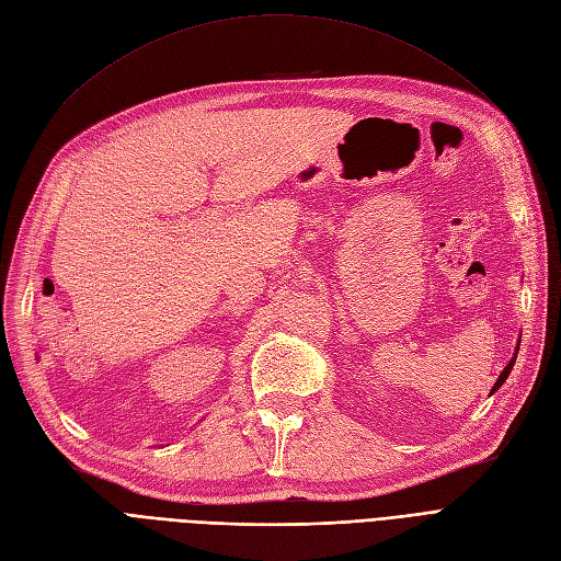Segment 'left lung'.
I'll use <instances>...</instances> for the list:
<instances>
[{
	"label": "left lung",
	"mask_w": 561,
	"mask_h": 561,
	"mask_svg": "<svg viewBox=\"0 0 561 561\" xmlns=\"http://www.w3.org/2000/svg\"><path fill=\"white\" fill-rule=\"evenodd\" d=\"M515 354H518V352H515ZM513 362H515V356L511 358V362H508V366L502 370V375H500V379H497V382H495V387H492V391H497L504 382H506V377H508V373H511V368H513Z\"/></svg>",
	"instance_id": "1"
}]
</instances>
